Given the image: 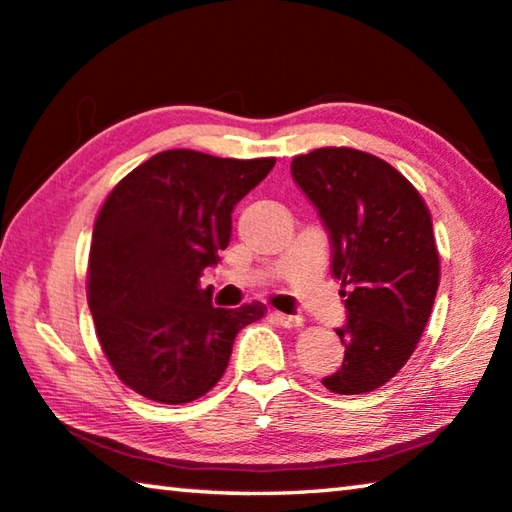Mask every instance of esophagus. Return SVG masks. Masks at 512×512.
I'll use <instances>...</instances> for the list:
<instances>
[{
  "mask_svg": "<svg viewBox=\"0 0 512 512\" xmlns=\"http://www.w3.org/2000/svg\"><path fill=\"white\" fill-rule=\"evenodd\" d=\"M273 318H275L277 323H280L282 327H289V329L302 325V316H298V314H280V311H275Z\"/></svg>",
  "mask_w": 512,
  "mask_h": 512,
  "instance_id": "obj_1",
  "label": "esophagus"
}]
</instances>
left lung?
Instances as JSON below:
<instances>
[{"mask_svg": "<svg viewBox=\"0 0 512 512\" xmlns=\"http://www.w3.org/2000/svg\"><path fill=\"white\" fill-rule=\"evenodd\" d=\"M291 176L325 225L348 311L336 329L343 363L323 384L370 393L402 370L431 316L440 259L429 210L400 171L357 149L298 155Z\"/></svg>", "mask_w": 512, "mask_h": 512, "instance_id": "8db88e82", "label": "left lung"}]
</instances>
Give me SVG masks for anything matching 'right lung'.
Returning <instances> with one entry per match:
<instances>
[{"instance_id":"1","label":"right lung","mask_w":512,"mask_h":512,"mask_svg":"<svg viewBox=\"0 0 512 512\" xmlns=\"http://www.w3.org/2000/svg\"><path fill=\"white\" fill-rule=\"evenodd\" d=\"M275 158L232 160L173 149L112 189L92 232L88 300L117 377L162 404L198 400L223 377L239 329L262 302L212 305L207 266L228 248L232 212Z\"/></svg>"}]
</instances>
